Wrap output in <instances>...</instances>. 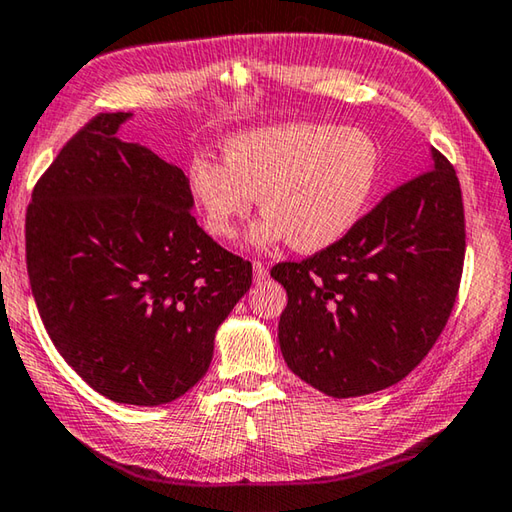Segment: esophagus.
<instances>
[{"label":"esophagus","instance_id":"obj_1","mask_svg":"<svg viewBox=\"0 0 512 512\" xmlns=\"http://www.w3.org/2000/svg\"><path fill=\"white\" fill-rule=\"evenodd\" d=\"M267 279V267L261 261H254V281L263 283Z\"/></svg>","mask_w":512,"mask_h":512}]
</instances>
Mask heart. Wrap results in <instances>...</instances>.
Here are the masks:
<instances>
[{"instance_id":"obj_1","label":"heart","mask_w":512,"mask_h":512,"mask_svg":"<svg viewBox=\"0 0 512 512\" xmlns=\"http://www.w3.org/2000/svg\"><path fill=\"white\" fill-rule=\"evenodd\" d=\"M378 177L380 148L371 134L315 121L240 132L224 141V161L200 155L188 164V188L211 236H236L261 195L265 218L251 229V245L288 238L299 251L342 240Z\"/></svg>"}]
</instances>
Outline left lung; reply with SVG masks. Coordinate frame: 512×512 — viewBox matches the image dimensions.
I'll list each match as a JSON object with an SVG mask.
<instances>
[{"mask_svg":"<svg viewBox=\"0 0 512 512\" xmlns=\"http://www.w3.org/2000/svg\"><path fill=\"white\" fill-rule=\"evenodd\" d=\"M389 191L335 245L272 276L288 292L285 362L333 398L366 396L416 369L441 337L465 258L461 184L445 155Z\"/></svg>","mask_w":512,"mask_h":512,"instance_id":"1","label":"left lung"}]
</instances>
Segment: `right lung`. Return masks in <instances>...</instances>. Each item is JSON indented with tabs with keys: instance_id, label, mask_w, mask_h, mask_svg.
I'll use <instances>...</instances> for the list:
<instances>
[{
	"instance_id": "add662e5",
	"label": "right lung",
	"mask_w": 512,
	"mask_h": 512,
	"mask_svg": "<svg viewBox=\"0 0 512 512\" xmlns=\"http://www.w3.org/2000/svg\"><path fill=\"white\" fill-rule=\"evenodd\" d=\"M96 114L33 188L26 272L53 346L89 387L155 407L202 380L251 263L206 236L182 168Z\"/></svg>"
}]
</instances>
